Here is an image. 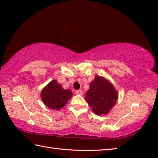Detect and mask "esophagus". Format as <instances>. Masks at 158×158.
Masks as SVG:
<instances>
[{
  "label": "esophagus",
  "mask_w": 158,
  "mask_h": 158,
  "mask_svg": "<svg viewBox=\"0 0 158 158\" xmlns=\"http://www.w3.org/2000/svg\"><path fill=\"white\" fill-rule=\"evenodd\" d=\"M75 93L77 95H82L83 94H84V92L82 91L81 90H77L75 91Z\"/></svg>",
  "instance_id": "obj_1"
}]
</instances>
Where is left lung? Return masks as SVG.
I'll list each match as a JSON object with an SVG mask.
<instances>
[{
    "label": "left lung",
    "instance_id": "left-lung-1",
    "mask_svg": "<svg viewBox=\"0 0 158 158\" xmlns=\"http://www.w3.org/2000/svg\"><path fill=\"white\" fill-rule=\"evenodd\" d=\"M85 100L98 115L107 114L116 105L118 94L111 81L104 77L96 75L90 84Z\"/></svg>",
    "mask_w": 158,
    "mask_h": 158
}]
</instances>
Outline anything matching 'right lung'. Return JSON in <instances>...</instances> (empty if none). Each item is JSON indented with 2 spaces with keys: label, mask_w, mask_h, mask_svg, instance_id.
Wrapping results in <instances>:
<instances>
[{
  "label": "right lung",
  "mask_w": 158,
  "mask_h": 158,
  "mask_svg": "<svg viewBox=\"0 0 158 158\" xmlns=\"http://www.w3.org/2000/svg\"><path fill=\"white\" fill-rule=\"evenodd\" d=\"M41 99L43 103L53 110H59L68 103L73 97V92L69 89H63L56 80H52L41 91Z\"/></svg>",
  "instance_id": "right-lung-1"
}]
</instances>
